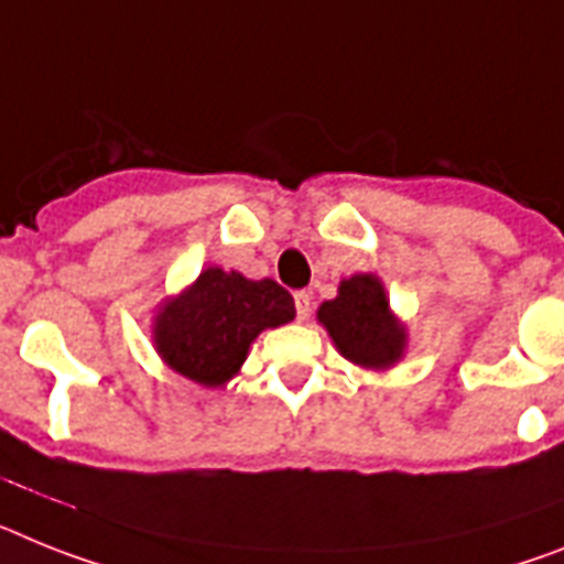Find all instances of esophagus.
<instances>
[{
	"mask_svg": "<svg viewBox=\"0 0 564 564\" xmlns=\"http://www.w3.org/2000/svg\"><path fill=\"white\" fill-rule=\"evenodd\" d=\"M295 312L297 321H306L312 312V295L310 292H295Z\"/></svg>",
	"mask_w": 564,
	"mask_h": 564,
	"instance_id": "34e87169",
	"label": "esophagus"
}]
</instances>
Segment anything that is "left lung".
Wrapping results in <instances>:
<instances>
[{"mask_svg": "<svg viewBox=\"0 0 564 564\" xmlns=\"http://www.w3.org/2000/svg\"><path fill=\"white\" fill-rule=\"evenodd\" d=\"M318 321L344 358L361 367H390L404 352V326L395 324L384 286L376 274H355L338 286V297L321 304Z\"/></svg>", "mask_w": 564, "mask_h": 564, "instance_id": "left-lung-1", "label": "left lung"}]
</instances>
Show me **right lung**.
Returning <instances> with one entry per match:
<instances>
[{"mask_svg":"<svg viewBox=\"0 0 564 564\" xmlns=\"http://www.w3.org/2000/svg\"><path fill=\"white\" fill-rule=\"evenodd\" d=\"M295 301L281 283L246 281L238 272L206 269L154 324L163 361L197 384L220 387L240 370L249 344L269 326L290 324Z\"/></svg>","mask_w":564,"mask_h":564,"instance_id":"1","label":"right lung"}]
</instances>
